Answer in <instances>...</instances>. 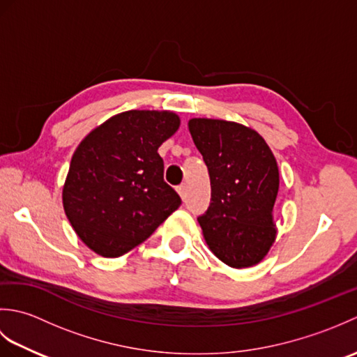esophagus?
Returning <instances> with one entry per match:
<instances>
[{
  "instance_id": "esophagus-1",
  "label": "esophagus",
  "mask_w": 357,
  "mask_h": 357,
  "mask_svg": "<svg viewBox=\"0 0 357 357\" xmlns=\"http://www.w3.org/2000/svg\"><path fill=\"white\" fill-rule=\"evenodd\" d=\"M176 190H178L181 198H183V199L187 198V185H185V184H181V185L176 188Z\"/></svg>"
}]
</instances>
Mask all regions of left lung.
<instances>
[{"mask_svg": "<svg viewBox=\"0 0 357 357\" xmlns=\"http://www.w3.org/2000/svg\"><path fill=\"white\" fill-rule=\"evenodd\" d=\"M188 130L210 174V206L198 218L207 245L233 268L253 267L276 239L275 155L259 133L231 121L193 118Z\"/></svg>", "mask_w": 357, "mask_h": 357, "instance_id": "1", "label": "left lung"}]
</instances>
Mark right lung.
I'll use <instances>...</instances> for the list:
<instances>
[{"label": "right lung", "instance_id": "1", "mask_svg": "<svg viewBox=\"0 0 357 357\" xmlns=\"http://www.w3.org/2000/svg\"><path fill=\"white\" fill-rule=\"evenodd\" d=\"M179 124L172 112L128 110L98 126L75 150L63 206L95 253L118 257L130 252L181 206L164 181L158 153Z\"/></svg>", "mask_w": 357, "mask_h": 357}]
</instances>
